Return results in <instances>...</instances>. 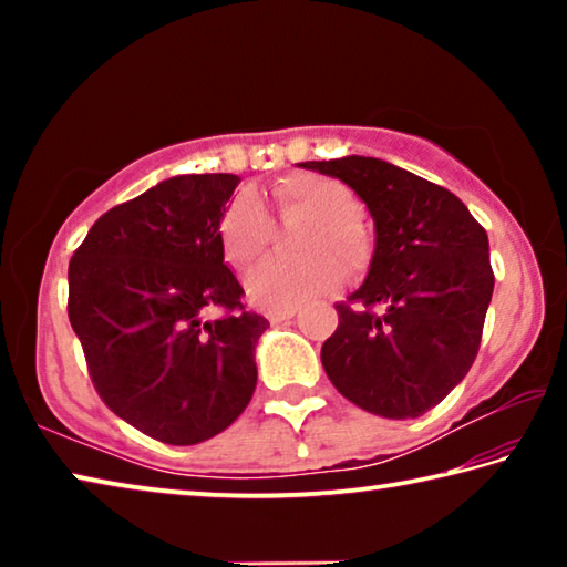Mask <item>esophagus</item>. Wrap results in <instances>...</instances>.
<instances>
[{
	"label": "esophagus",
	"mask_w": 567,
	"mask_h": 567,
	"mask_svg": "<svg viewBox=\"0 0 567 567\" xmlns=\"http://www.w3.org/2000/svg\"><path fill=\"white\" fill-rule=\"evenodd\" d=\"M295 315H297V310H272L270 315H267V318H270V322H272V324H277V322L292 320Z\"/></svg>",
	"instance_id": "1"
}]
</instances>
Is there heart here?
<instances>
[{
	"instance_id": "1",
	"label": "heart",
	"mask_w": 567,
	"mask_h": 567,
	"mask_svg": "<svg viewBox=\"0 0 567 567\" xmlns=\"http://www.w3.org/2000/svg\"><path fill=\"white\" fill-rule=\"evenodd\" d=\"M267 197L277 217H305L310 227L297 243L302 257H275L249 275L247 287L257 305L267 310H295L332 292L344 272L368 270L375 239L360 219V197L350 185L328 175L300 172L275 182ZM272 237V219L252 195L235 197L219 217V245L225 260L237 270L260 260Z\"/></svg>"
}]
</instances>
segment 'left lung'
I'll return each instance as SVG.
<instances>
[{
    "instance_id": "8db88e82",
    "label": "left lung",
    "mask_w": 567,
    "mask_h": 567,
    "mask_svg": "<svg viewBox=\"0 0 567 567\" xmlns=\"http://www.w3.org/2000/svg\"><path fill=\"white\" fill-rule=\"evenodd\" d=\"M358 192L375 219L368 280L338 307L322 368L354 405L420 417L473 368L495 275L483 225L453 192L375 157L302 162Z\"/></svg>"
}]
</instances>
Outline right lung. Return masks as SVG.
I'll list each match as a JSON object with an SVG mask.
<instances>
[{
    "label": "right lung",
    "instance_id": "1",
    "mask_svg": "<svg viewBox=\"0 0 567 567\" xmlns=\"http://www.w3.org/2000/svg\"><path fill=\"white\" fill-rule=\"evenodd\" d=\"M237 175H179L104 213L70 260L72 330L114 415L167 445H197L243 415L255 344L225 265L219 217ZM217 309L220 318L206 320Z\"/></svg>",
    "mask_w": 567,
    "mask_h": 567
}]
</instances>
